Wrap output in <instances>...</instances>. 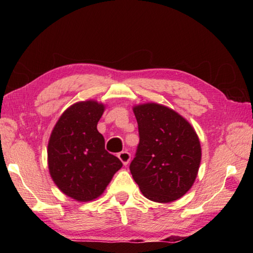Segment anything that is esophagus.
Segmentation results:
<instances>
[{
	"mask_svg": "<svg viewBox=\"0 0 253 253\" xmlns=\"http://www.w3.org/2000/svg\"><path fill=\"white\" fill-rule=\"evenodd\" d=\"M118 157H119V160L122 161V163L124 165H127L128 163H129V161H130V154L128 153L127 151H123V152H121L118 154Z\"/></svg>",
	"mask_w": 253,
	"mask_h": 253,
	"instance_id": "obj_1",
	"label": "esophagus"
}]
</instances>
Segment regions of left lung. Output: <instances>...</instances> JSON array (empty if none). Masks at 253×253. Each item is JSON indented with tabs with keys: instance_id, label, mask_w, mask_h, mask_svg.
<instances>
[{
	"instance_id": "8db88e82",
	"label": "left lung",
	"mask_w": 253,
	"mask_h": 253,
	"mask_svg": "<svg viewBox=\"0 0 253 253\" xmlns=\"http://www.w3.org/2000/svg\"><path fill=\"white\" fill-rule=\"evenodd\" d=\"M139 144L129 169L143 195L158 203L177 200L193 185L201 163L194 128L176 111L155 102L135 106Z\"/></svg>"
}]
</instances>
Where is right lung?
I'll return each instance as SVG.
<instances>
[{"label": "right lung", "mask_w": 253, "mask_h": 253, "mask_svg": "<svg viewBox=\"0 0 253 253\" xmlns=\"http://www.w3.org/2000/svg\"><path fill=\"white\" fill-rule=\"evenodd\" d=\"M105 106L80 101L61 115L48 144L49 172L59 190L79 202L100 196L122 168L119 158L105 149L97 129Z\"/></svg>", "instance_id": "add662e5"}]
</instances>
